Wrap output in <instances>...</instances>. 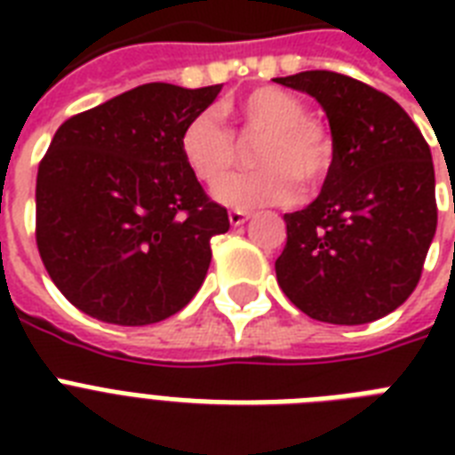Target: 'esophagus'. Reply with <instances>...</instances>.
<instances>
[{
  "label": "esophagus",
  "mask_w": 455,
  "mask_h": 455,
  "mask_svg": "<svg viewBox=\"0 0 455 455\" xmlns=\"http://www.w3.org/2000/svg\"><path fill=\"white\" fill-rule=\"evenodd\" d=\"M248 220H250V214L243 212V210H231V212H228V221H231V227H241V224H245Z\"/></svg>",
  "instance_id": "obj_1"
}]
</instances>
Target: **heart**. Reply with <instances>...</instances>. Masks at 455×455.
I'll list each match as a JSON object with an SVG mask.
<instances>
[{"label": "heart", "mask_w": 455, "mask_h": 455, "mask_svg": "<svg viewBox=\"0 0 455 455\" xmlns=\"http://www.w3.org/2000/svg\"><path fill=\"white\" fill-rule=\"evenodd\" d=\"M243 132L262 134L252 164L259 170L243 172L221 186L220 196L227 205L262 207L283 203L302 188L316 186L332 163V141L323 124L307 117L299 96L278 87H259L241 101L224 106ZM179 151L193 177L207 188L220 186L235 163V141L220 113L203 110L193 116L179 137Z\"/></svg>", "instance_id": "obj_1"}]
</instances>
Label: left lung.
Masks as SVG:
<instances>
[{"label": "left lung", "instance_id": "8db88e82", "mask_svg": "<svg viewBox=\"0 0 455 455\" xmlns=\"http://www.w3.org/2000/svg\"><path fill=\"white\" fill-rule=\"evenodd\" d=\"M276 82L314 96L332 134L323 188L283 217L278 285L325 323L387 316L416 291L437 231L430 146L395 99L354 77L307 70Z\"/></svg>", "mask_w": 455, "mask_h": 455}]
</instances>
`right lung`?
<instances>
[{
  "label": "right lung",
  "instance_id": "obj_1",
  "mask_svg": "<svg viewBox=\"0 0 455 455\" xmlns=\"http://www.w3.org/2000/svg\"><path fill=\"white\" fill-rule=\"evenodd\" d=\"M221 84L151 82L60 124L37 172V250L66 299L116 325L170 318L198 292L227 210L179 137Z\"/></svg>",
  "mask_w": 455,
  "mask_h": 455
}]
</instances>
